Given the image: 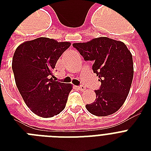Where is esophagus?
<instances>
[{"label":"esophagus","mask_w":151,"mask_h":151,"mask_svg":"<svg viewBox=\"0 0 151 151\" xmlns=\"http://www.w3.org/2000/svg\"><path fill=\"white\" fill-rule=\"evenodd\" d=\"M78 88L79 90H81V91H85V89H86V88L85 87V86H83V85H81V86H78Z\"/></svg>","instance_id":"1"}]
</instances>
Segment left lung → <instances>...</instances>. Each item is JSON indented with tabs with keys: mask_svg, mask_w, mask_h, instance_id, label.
Returning a JSON list of instances; mask_svg holds the SVG:
<instances>
[{
	"mask_svg": "<svg viewBox=\"0 0 151 151\" xmlns=\"http://www.w3.org/2000/svg\"><path fill=\"white\" fill-rule=\"evenodd\" d=\"M73 46L86 61H92V70L101 82L96 90V99L86 109L96 116L117 112L129 95L133 78L132 55L123 42L101 37Z\"/></svg>",
	"mask_w": 151,
	"mask_h": 151,
	"instance_id": "obj_1",
	"label": "left lung"
}]
</instances>
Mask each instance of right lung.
Returning <instances> with one entry per match:
<instances>
[{
	"label": "right lung",
	"mask_w": 151,
	"mask_h": 151,
	"mask_svg": "<svg viewBox=\"0 0 151 151\" xmlns=\"http://www.w3.org/2000/svg\"><path fill=\"white\" fill-rule=\"evenodd\" d=\"M70 42L39 37L19 45L12 59V70L19 93L35 114L52 117L66 106L71 84L55 81L52 71Z\"/></svg>",
	"instance_id": "obj_1"
}]
</instances>
